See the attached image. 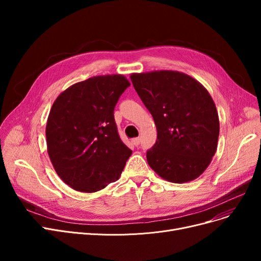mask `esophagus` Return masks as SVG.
Instances as JSON below:
<instances>
[{"mask_svg": "<svg viewBox=\"0 0 261 261\" xmlns=\"http://www.w3.org/2000/svg\"><path fill=\"white\" fill-rule=\"evenodd\" d=\"M131 142L133 143V145H135V146H138V145L140 144L141 140H140V138H134V139H132V140H131Z\"/></svg>", "mask_w": 261, "mask_h": 261, "instance_id": "34e87169", "label": "esophagus"}]
</instances>
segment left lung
Listing matches in <instances>:
<instances>
[{"label":"left lung","instance_id":"1","mask_svg":"<svg viewBox=\"0 0 261 261\" xmlns=\"http://www.w3.org/2000/svg\"><path fill=\"white\" fill-rule=\"evenodd\" d=\"M130 78L158 131L156 143L147 151L149 166L171 183L197 179L210 166L220 131L211 94L177 71L133 73Z\"/></svg>","mask_w":261,"mask_h":261}]
</instances>
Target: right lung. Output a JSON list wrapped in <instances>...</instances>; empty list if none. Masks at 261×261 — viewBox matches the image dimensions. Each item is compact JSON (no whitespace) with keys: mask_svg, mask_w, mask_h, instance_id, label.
<instances>
[{"mask_svg":"<svg viewBox=\"0 0 261 261\" xmlns=\"http://www.w3.org/2000/svg\"><path fill=\"white\" fill-rule=\"evenodd\" d=\"M129 86L120 74L94 76L54 101L45 128L47 153L71 188L96 193L119 179L132 151L119 139L113 111Z\"/></svg>","mask_w":261,"mask_h":261,"instance_id":"add662e5","label":"right lung"}]
</instances>
